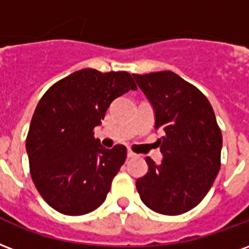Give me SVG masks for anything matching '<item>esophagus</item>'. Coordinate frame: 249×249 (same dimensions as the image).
I'll use <instances>...</instances> for the list:
<instances>
[{
    "label": "esophagus",
    "mask_w": 249,
    "mask_h": 249,
    "mask_svg": "<svg viewBox=\"0 0 249 249\" xmlns=\"http://www.w3.org/2000/svg\"><path fill=\"white\" fill-rule=\"evenodd\" d=\"M126 157H128L130 160V158H136V157H137V154L132 152V150H128V154H126Z\"/></svg>",
    "instance_id": "34e87169"
}]
</instances>
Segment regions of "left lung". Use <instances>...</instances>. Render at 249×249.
Segmentation results:
<instances>
[{"instance_id":"1","label":"left lung","mask_w":249,"mask_h":249,"mask_svg":"<svg viewBox=\"0 0 249 249\" xmlns=\"http://www.w3.org/2000/svg\"><path fill=\"white\" fill-rule=\"evenodd\" d=\"M134 80L150 101L163 154L157 165L146 157L148 173L136 187L149 209L163 215L187 213L200 203L220 169L222 132L207 97L171 71L139 75Z\"/></svg>"}]
</instances>
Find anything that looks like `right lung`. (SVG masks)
Masks as SVG:
<instances>
[{
  "label": "right lung",
  "instance_id": "1",
  "mask_svg": "<svg viewBox=\"0 0 249 249\" xmlns=\"http://www.w3.org/2000/svg\"><path fill=\"white\" fill-rule=\"evenodd\" d=\"M130 89L137 86L126 71L84 68L55 83L38 103L26 139L30 174L40 196L60 213L84 215L106 200L126 148L101 146L93 128Z\"/></svg>",
  "mask_w": 249,
  "mask_h": 249
}]
</instances>
